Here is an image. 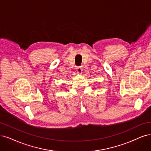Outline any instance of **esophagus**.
I'll return each mask as SVG.
<instances>
[{"instance_id": "34e87169", "label": "esophagus", "mask_w": 151, "mask_h": 151, "mask_svg": "<svg viewBox=\"0 0 151 151\" xmlns=\"http://www.w3.org/2000/svg\"><path fill=\"white\" fill-rule=\"evenodd\" d=\"M82 71H83V69H82L81 66H78V67H77V68H76V71H77L78 73H79V74L81 73Z\"/></svg>"}]
</instances>
